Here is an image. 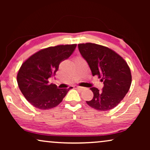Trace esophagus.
I'll return each mask as SVG.
<instances>
[{"label":"esophagus","mask_w":150,"mask_h":150,"mask_svg":"<svg viewBox=\"0 0 150 150\" xmlns=\"http://www.w3.org/2000/svg\"><path fill=\"white\" fill-rule=\"evenodd\" d=\"M74 88L75 89H79L82 91V90H83L84 87H79V86H74Z\"/></svg>","instance_id":"esophagus-1"}]
</instances>
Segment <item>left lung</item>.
<instances>
[{"label":"left lung","instance_id":"1","mask_svg":"<svg viewBox=\"0 0 150 150\" xmlns=\"http://www.w3.org/2000/svg\"><path fill=\"white\" fill-rule=\"evenodd\" d=\"M78 47L92 75L101 78L104 83L102 90L90 88L93 98L86 101L87 104L102 111L115 108L130 89L132 83L130 67L122 57L107 47L92 43L80 44Z\"/></svg>","mask_w":150,"mask_h":150}]
</instances>
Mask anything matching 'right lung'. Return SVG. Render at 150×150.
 Returning <instances> with one entry per match:
<instances>
[{"label":"right lung","mask_w":150,"mask_h":150,"mask_svg":"<svg viewBox=\"0 0 150 150\" xmlns=\"http://www.w3.org/2000/svg\"><path fill=\"white\" fill-rule=\"evenodd\" d=\"M76 44L59 45L35 53L22 63L18 71L17 82L22 93L33 106L42 110L59 105L68 89H59L48 79L54 76L61 61L69 58Z\"/></svg>","instance_id":"add662e5"}]
</instances>
